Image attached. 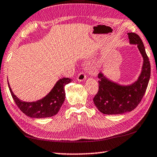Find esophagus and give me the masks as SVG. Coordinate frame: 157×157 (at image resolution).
Here are the masks:
<instances>
[{
  "label": "esophagus",
  "mask_w": 157,
  "mask_h": 157,
  "mask_svg": "<svg viewBox=\"0 0 157 157\" xmlns=\"http://www.w3.org/2000/svg\"><path fill=\"white\" fill-rule=\"evenodd\" d=\"M86 75L84 74L83 72H81V73H79L78 74V77H77V79H78V80L79 82H82V81L84 80V79H86Z\"/></svg>",
  "instance_id": "obj_1"
}]
</instances>
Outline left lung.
<instances>
[{
	"mask_svg": "<svg viewBox=\"0 0 157 157\" xmlns=\"http://www.w3.org/2000/svg\"><path fill=\"white\" fill-rule=\"evenodd\" d=\"M131 44H137L143 58V65L138 80L127 86L110 81L102 73L98 78V91L94 98L98 110L105 114H119L134 110L143 98L150 78L151 67L143 41L138 35L128 33Z\"/></svg>",
	"mask_w": 157,
	"mask_h": 157,
	"instance_id": "left-lung-1",
	"label": "left lung"
}]
</instances>
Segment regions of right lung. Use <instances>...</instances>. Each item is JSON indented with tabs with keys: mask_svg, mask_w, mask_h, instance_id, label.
I'll return each mask as SVG.
<instances>
[{
	"mask_svg": "<svg viewBox=\"0 0 157 157\" xmlns=\"http://www.w3.org/2000/svg\"><path fill=\"white\" fill-rule=\"evenodd\" d=\"M73 79L63 78L57 82L51 91L43 98L35 102L22 101L12 92L8 82L12 98L17 107L26 115L32 118H45L54 116L58 113L65 101L66 93L64 87Z\"/></svg>",
	"mask_w": 157,
	"mask_h": 157,
	"instance_id": "right-lung-1",
	"label": "right lung"
}]
</instances>
